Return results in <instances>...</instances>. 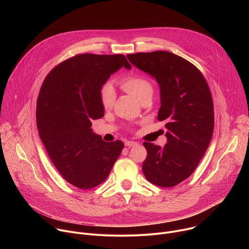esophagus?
Listing matches in <instances>:
<instances>
[{"label": "esophagus", "mask_w": 249, "mask_h": 249, "mask_svg": "<svg viewBox=\"0 0 249 249\" xmlns=\"http://www.w3.org/2000/svg\"><path fill=\"white\" fill-rule=\"evenodd\" d=\"M125 146L126 147H135V146H138V143L134 141H127L125 143Z\"/></svg>", "instance_id": "esophagus-1"}]
</instances>
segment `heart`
I'll return each mask as SVG.
<instances>
[{
    "label": "heart",
    "instance_id": "heart-1",
    "mask_svg": "<svg viewBox=\"0 0 249 249\" xmlns=\"http://www.w3.org/2000/svg\"><path fill=\"white\" fill-rule=\"evenodd\" d=\"M121 87L128 93L133 95L138 100H141L144 96L153 93V87L151 83L140 76H130L121 81ZM115 90L109 84L101 87L99 90V99L104 109H110L115 100Z\"/></svg>",
    "mask_w": 249,
    "mask_h": 249
}]
</instances>
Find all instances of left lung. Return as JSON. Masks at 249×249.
I'll list each match as a JSON object with an SVG mask.
<instances>
[{
    "label": "left lung",
    "mask_w": 249,
    "mask_h": 249,
    "mask_svg": "<svg viewBox=\"0 0 249 249\" xmlns=\"http://www.w3.org/2000/svg\"><path fill=\"white\" fill-rule=\"evenodd\" d=\"M132 65L160 86L158 119L165 122L164 147L144 142V175L153 184L172 187L193 173L214 131V104L209 86L190 62L167 51L128 54Z\"/></svg>",
    "instance_id": "obj_1"
}]
</instances>
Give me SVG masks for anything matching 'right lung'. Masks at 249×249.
<instances>
[{
    "label": "right lung",
    "mask_w": 249,
    "mask_h": 249,
    "mask_svg": "<svg viewBox=\"0 0 249 249\" xmlns=\"http://www.w3.org/2000/svg\"><path fill=\"white\" fill-rule=\"evenodd\" d=\"M132 67L122 54H80L56 66L45 78L36 103L39 137L63 178L81 189L102 183L124 144L104 142L91 121L104 115L99 90L120 68Z\"/></svg>",
    "instance_id": "obj_1"
}]
</instances>
